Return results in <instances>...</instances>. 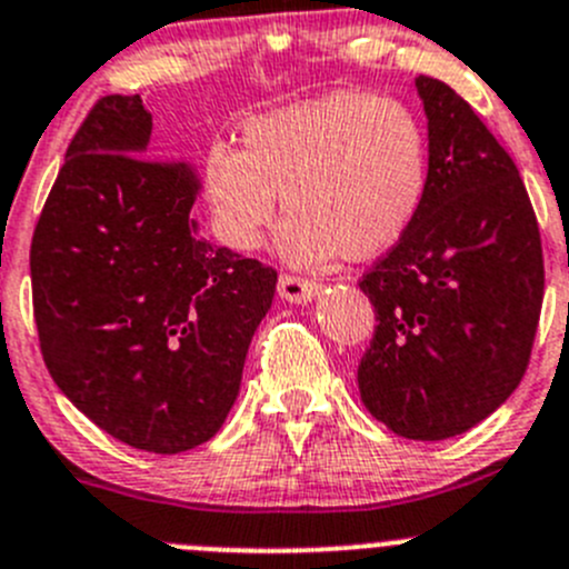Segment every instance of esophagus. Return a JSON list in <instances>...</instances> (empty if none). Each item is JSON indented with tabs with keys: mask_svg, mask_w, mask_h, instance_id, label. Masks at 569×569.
<instances>
[{
	"mask_svg": "<svg viewBox=\"0 0 569 569\" xmlns=\"http://www.w3.org/2000/svg\"><path fill=\"white\" fill-rule=\"evenodd\" d=\"M322 286L317 280H302L295 278V274H283L278 280V295L283 297L286 302H311L317 295H320Z\"/></svg>",
	"mask_w": 569,
	"mask_h": 569,
	"instance_id": "obj_1",
	"label": "esophagus"
}]
</instances>
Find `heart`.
I'll list each match as a JSON object with an SVG mask.
<instances>
[{
	"mask_svg": "<svg viewBox=\"0 0 569 569\" xmlns=\"http://www.w3.org/2000/svg\"><path fill=\"white\" fill-rule=\"evenodd\" d=\"M243 148L216 140L201 159L212 230L252 252L283 196L278 252L297 269L385 254L412 230L429 190L421 117L392 94L331 92L252 117Z\"/></svg>",
	"mask_w": 569,
	"mask_h": 569,
	"instance_id": "obj_1",
	"label": "heart"
}]
</instances>
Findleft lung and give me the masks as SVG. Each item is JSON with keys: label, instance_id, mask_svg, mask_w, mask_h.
I'll return each mask as SVG.
<instances>
[{"label": "left lung", "instance_id": "obj_1", "mask_svg": "<svg viewBox=\"0 0 569 569\" xmlns=\"http://www.w3.org/2000/svg\"><path fill=\"white\" fill-rule=\"evenodd\" d=\"M429 190L412 230L359 280L376 333L359 392L401 438L446 440L491 416L528 368L545 295L528 190L480 114L438 78H416Z\"/></svg>", "mask_w": 569, "mask_h": 569}]
</instances>
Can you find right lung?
<instances>
[{"instance_id": "right-lung-1", "label": "right lung", "mask_w": 569, "mask_h": 569, "mask_svg": "<svg viewBox=\"0 0 569 569\" xmlns=\"http://www.w3.org/2000/svg\"><path fill=\"white\" fill-rule=\"evenodd\" d=\"M140 94L94 103L30 247L33 315L58 390L111 438L153 455L210 440L278 272L199 236L201 179L151 159Z\"/></svg>"}]
</instances>
